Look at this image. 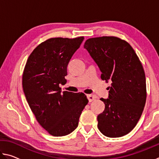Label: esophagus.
<instances>
[{"label": "esophagus", "instance_id": "obj_1", "mask_svg": "<svg viewBox=\"0 0 159 159\" xmlns=\"http://www.w3.org/2000/svg\"><path fill=\"white\" fill-rule=\"evenodd\" d=\"M87 98L88 99V101H89V102H91L92 101H93L94 99H95L97 98V97L95 95H88Z\"/></svg>", "mask_w": 159, "mask_h": 159}]
</instances>
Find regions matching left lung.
Segmentation results:
<instances>
[{
  "label": "left lung",
  "instance_id": "1",
  "mask_svg": "<svg viewBox=\"0 0 159 159\" xmlns=\"http://www.w3.org/2000/svg\"><path fill=\"white\" fill-rule=\"evenodd\" d=\"M84 48L98 64L101 79L111 83L104 111L98 116L99 131L109 138L125 135L135 127L147 98L146 78L131 45L114 36L89 39Z\"/></svg>",
  "mask_w": 159,
  "mask_h": 159
}]
</instances>
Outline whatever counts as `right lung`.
<instances>
[{
  "instance_id": "obj_1",
  "label": "right lung",
  "mask_w": 159,
  "mask_h": 159,
  "mask_svg": "<svg viewBox=\"0 0 159 159\" xmlns=\"http://www.w3.org/2000/svg\"><path fill=\"white\" fill-rule=\"evenodd\" d=\"M84 37L52 38L43 42L29 55L24 70L22 87L37 121L50 134L67 135L78 125L88 100L83 93L61 92L67 65Z\"/></svg>"
}]
</instances>
